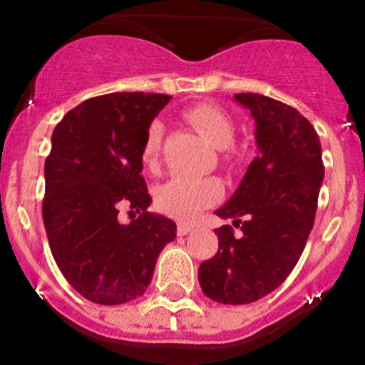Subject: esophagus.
<instances>
[{"mask_svg":"<svg viewBox=\"0 0 365 365\" xmlns=\"http://www.w3.org/2000/svg\"><path fill=\"white\" fill-rule=\"evenodd\" d=\"M194 230V226H190V224H187V222H180L178 224V227H176V233L180 235V237H183V235H187V233H190V231Z\"/></svg>","mask_w":365,"mask_h":365,"instance_id":"esophagus-1","label":"esophagus"}]
</instances>
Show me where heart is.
I'll use <instances>...</instances> for the list:
<instances>
[{
	"label": "heart",
	"instance_id": "heart-1",
	"mask_svg": "<svg viewBox=\"0 0 365 365\" xmlns=\"http://www.w3.org/2000/svg\"><path fill=\"white\" fill-rule=\"evenodd\" d=\"M185 118L194 128L201 132L215 148H222V160L233 162L235 152L231 143L235 141V123L226 111L213 104H196L185 111ZM162 143H164V125L152 121L146 130L141 148V160L148 171L155 173L160 165ZM224 194L220 180L185 178L175 176L157 189L155 203L162 213L180 220H190L215 203Z\"/></svg>",
	"mask_w": 365,
	"mask_h": 365
}]
</instances>
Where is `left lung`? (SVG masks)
<instances>
[{
  "label": "left lung",
  "mask_w": 365,
  "mask_h": 365,
  "mask_svg": "<svg viewBox=\"0 0 365 365\" xmlns=\"http://www.w3.org/2000/svg\"><path fill=\"white\" fill-rule=\"evenodd\" d=\"M256 120L259 157L227 205L217 210L242 235L215 230L219 249L200 267L203 293L220 304H251L286 281L304 252L325 165L314 127L292 106L259 93L235 95Z\"/></svg>",
  "instance_id": "obj_1"
}]
</instances>
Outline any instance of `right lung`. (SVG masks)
<instances>
[{
	"label": "right lung",
	"mask_w": 365,
	"mask_h": 365,
	"mask_svg": "<svg viewBox=\"0 0 365 365\" xmlns=\"http://www.w3.org/2000/svg\"><path fill=\"white\" fill-rule=\"evenodd\" d=\"M169 95L121 91L70 109L46 159L42 217L54 261L79 295L102 305L141 297L176 224L146 212L141 148ZM142 212L130 225L120 209Z\"/></svg>",
	"instance_id": "1"
}]
</instances>
